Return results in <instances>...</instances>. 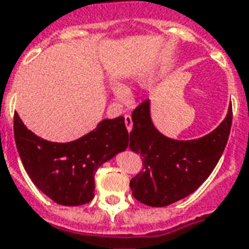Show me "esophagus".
Returning a JSON list of instances; mask_svg holds the SVG:
<instances>
[{
	"mask_svg": "<svg viewBox=\"0 0 249 249\" xmlns=\"http://www.w3.org/2000/svg\"><path fill=\"white\" fill-rule=\"evenodd\" d=\"M124 120H125V126H126V129L132 130V126H133V121H132V116L129 115V113H126V115L124 116Z\"/></svg>",
	"mask_w": 249,
	"mask_h": 249,
	"instance_id": "obj_1",
	"label": "esophagus"
}]
</instances>
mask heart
Returning <instances> with one entry per match:
<instances>
[{
	"instance_id": "1",
	"label": "heart",
	"mask_w": 249,
	"mask_h": 249,
	"mask_svg": "<svg viewBox=\"0 0 249 249\" xmlns=\"http://www.w3.org/2000/svg\"><path fill=\"white\" fill-rule=\"evenodd\" d=\"M113 92H115L116 97L120 99V100H124L125 97H126V95H128L126 89H125L123 86H120V84H116L115 87H113Z\"/></svg>"
}]
</instances>
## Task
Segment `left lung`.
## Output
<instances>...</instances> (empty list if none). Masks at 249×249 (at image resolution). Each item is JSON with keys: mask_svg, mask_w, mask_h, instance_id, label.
I'll list each match as a JSON object with an SVG mask.
<instances>
[{"mask_svg": "<svg viewBox=\"0 0 249 249\" xmlns=\"http://www.w3.org/2000/svg\"><path fill=\"white\" fill-rule=\"evenodd\" d=\"M129 148L142 156L143 169L130 179L136 199L152 207H165L194 193L216 166L227 145L232 124V106L211 133L196 140L169 139L158 132L150 117V101L132 113Z\"/></svg>", "mask_w": 249, "mask_h": 249, "instance_id": "left-lung-1", "label": "left lung"}]
</instances>
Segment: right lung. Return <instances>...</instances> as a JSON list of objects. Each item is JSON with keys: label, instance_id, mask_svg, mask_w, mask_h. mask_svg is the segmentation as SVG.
<instances>
[{"label": "right lung", "instance_id": "obj_1", "mask_svg": "<svg viewBox=\"0 0 249 249\" xmlns=\"http://www.w3.org/2000/svg\"><path fill=\"white\" fill-rule=\"evenodd\" d=\"M14 139L33 183L62 206H80L93 199L95 173L104 162L128 148L123 116L100 121L95 129L71 142H51L29 130L14 115Z\"/></svg>", "mask_w": 249, "mask_h": 249}]
</instances>
